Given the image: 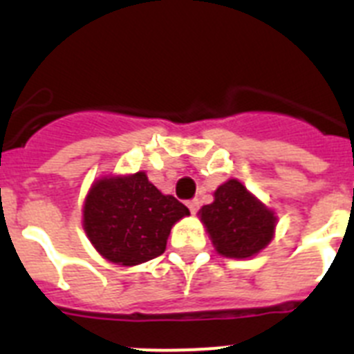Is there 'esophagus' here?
Here are the masks:
<instances>
[{
  "label": "esophagus",
  "mask_w": 354,
  "mask_h": 354,
  "mask_svg": "<svg viewBox=\"0 0 354 354\" xmlns=\"http://www.w3.org/2000/svg\"><path fill=\"white\" fill-rule=\"evenodd\" d=\"M187 206H189L190 213H192V215H196L197 209H199V201H197V199H190L189 203H187Z\"/></svg>",
  "instance_id": "34e87169"
}]
</instances>
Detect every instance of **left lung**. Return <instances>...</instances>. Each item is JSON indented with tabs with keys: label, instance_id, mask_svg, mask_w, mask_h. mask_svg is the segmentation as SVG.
Segmentation results:
<instances>
[{
	"label": "left lung",
	"instance_id": "1",
	"mask_svg": "<svg viewBox=\"0 0 354 354\" xmlns=\"http://www.w3.org/2000/svg\"><path fill=\"white\" fill-rule=\"evenodd\" d=\"M215 201L201 208L216 252L234 259L256 256L272 241L277 216L245 189L238 180H227L215 190Z\"/></svg>",
	"mask_w": 354,
	"mask_h": 354
}]
</instances>
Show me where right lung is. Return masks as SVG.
Segmentation results:
<instances>
[{"label": "right lung", "mask_w": 354, "mask_h": 354, "mask_svg": "<svg viewBox=\"0 0 354 354\" xmlns=\"http://www.w3.org/2000/svg\"><path fill=\"white\" fill-rule=\"evenodd\" d=\"M187 215L183 203L164 196L139 171L95 181L84 201L82 227L100 256L136 266L164 254L171 227Z\"/></svg>", "instance_id": "right-lung-1"}]
</instances>
